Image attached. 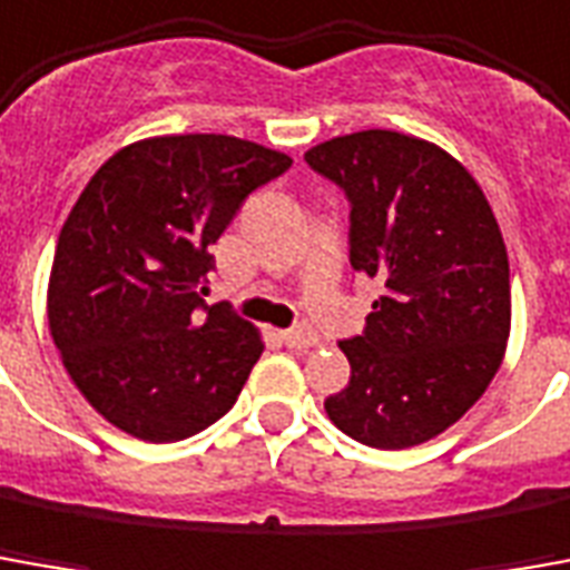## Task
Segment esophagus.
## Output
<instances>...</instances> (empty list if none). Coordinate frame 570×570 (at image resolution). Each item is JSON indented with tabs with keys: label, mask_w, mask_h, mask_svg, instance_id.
<instances>
[{
	"label": "esophagus",
	"mask_w": 570,
	"mask_h": 570,
	"mask_svg": "<svg viewBox=\"0 0 570 570\" xmlns=\"http://www.w3.org/2000/svg\"><path fill=\"white\" fill-rule=\"evenodd\" d=\"M281 342L289 348H312V345H317V333H312L308 326H293V330L281 333Z\"/></svg>",
	"instance_id": "esophagus-1"
}]
</instances>
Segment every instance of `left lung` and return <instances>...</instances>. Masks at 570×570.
<instances>
[{"label":"left lung","instance_id":"8db88e82","mask_svg":"<svg viewBox=\"0 0 570 570\" xmlns=\"http://www.w3.org/2000/svg\"><path fill=\"white\" fill-rule=\"evenodd\" d=\"M305 163L345 190L352 268L382 284L364 333L340 342L352 380L326 416L367 448L423 444L507 354L509 258L491 203L448 150L392 129L330 138Z\"/></svg>","mask_w":570,"mask_h":570}]
</instances>
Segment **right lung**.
<instances>
[{
  "mask_svg": "<svg viewBox=\"0 0 570 570\" xmlns=\"http://www.w3.org/2000/svg\"><path fill=\"white\" fill-rule=\"evenodd\" d=\"M293 160L234 135H160L117 150L63 222L49 330L107 423L181 441L225 416L262 354L258 330L206 305L209 246Z\"/></svg>",
  "mask_w": 570,
  "mask_h": 570,
  "instance_id": "1",
  "label": "right lung"
}]
</instances>
